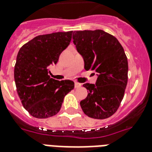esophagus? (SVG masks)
Instances as JSON below:
<instances>
[{
	"mask_svg": "<svg viewBox=\"0 0 152 152\" xmlns=\"http://www.w3.org/2000/svg\"><path fill=\"white\" fill-rule=\"evenodd\" d=\"M80 87H81V83H78V82H75V88H78Z\"/></svg>",
	"mask_w": 152,
	"mask_h": 152,
	"instance_id": "34e87169",
	"label": "esophagus"
}]
</instances>
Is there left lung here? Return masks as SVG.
<instances>
[{"label": "left lung", "instance_id": "left-lung-1", "mask_svg": "<svg viewBox=\"0 0 152 152\" xmlns=\"http://www.w3.org/2000/svg\"><path fill=\"white\" fill-rule=\"evenodd\" d=\"M72 39L84 69L98 77L95 84L83 85L88 94L80 101L81 108L90 118H110L120 106L127 85L129 66L124 49L115 37L102 30L74 31Z\"/></svg>", "mask_w": 152, "mask_h": 152}]
</instances>
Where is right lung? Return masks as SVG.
I'll return each instance as SVG.
<instances>
[{
    "instance_id": "obj_1",
    "label": "right lung",
    "mask_w": 152,
    "mask_h": 152,
    "mask_svg": "<svg viewBox=\"0 0 152 152\" xmlns=\"http://www.w3.org/2000/svg\"><path fill=\"white\" fill-rule=\"evenodd\" d=\"M72 31L39 35L23 45L16 57L14 78L23 106L31 116L47 118L61 110L64 96L74 88L69 80L50 78V67L69 46Z\"/></svg>"
}]
</instances>
